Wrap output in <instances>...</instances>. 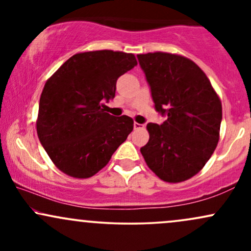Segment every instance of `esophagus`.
<instances>
[{"label":"esophagus","instance_id":"esophagus-1","mask_svg":"<svg viewBox=\"0 0 251 251\" xmlns=\"http://www.w3.org/2000/svg\"><path fill=\"white\" fill-rule=\"evenodd\" d=\"M133 126H134V129H140V128L144 127V125H142V124L135 123V122H134V124H133Z\"/></svg>","mask_w":251,"mask_h":251}]
</instances>
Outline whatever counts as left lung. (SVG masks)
Masks as SVG:
<instances>
[{
  "instance_id": "8db88e82",
  "label": "left lung",
  "mask_w": 251,
  "mask_h": 251,
  "mask_svg": "<svg viewBox=\"0 0 251 251\" xmlns=\"http://www.w3.org/2000/svg\"><path fill=\"white\" fill-rule=\"evenodd\" d=\"M155 111L166 120L146 126L150 139L140 149L160 179L179 183L197 175L214 153L222 103L211 82L192 60L177 54H138Z\"/></svg>"
}]
</instances>
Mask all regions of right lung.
<instances>
[{"instance_id": "add662e5", "label": "right lung", "mask_w": 251, "mask_h": 251, "mask_svg": "<svg viewBox=\"0 0 251 251\" xmlns=\"http://www.w3.org/2000/svg\"><path fill=\"white\" fill-rule=\"evenodd\" d=\"M137 65L131 53H77L51 75L41 93L36 131L51 162L63 174L89 178L107 165L133 129L127 116L106 113L118 77Z\"/></svg>"}]
</instances>
